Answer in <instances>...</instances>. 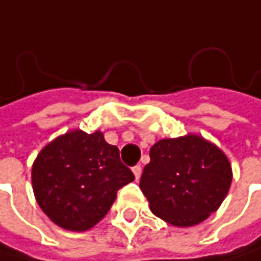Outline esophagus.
Wrapping results in <instances>:
<instances>
[{"instance_id":"esophagus-1","label":"esophagus","mask_w":261,"mask_h":261,"mask_svg":"<svg viewBox=\"0 0 261 261\" xmlns=\"http://www.w3.org/2000/svg\"><path fill=\"white\" fill-rule=\"evenodd\" d=\"M133 174H134L136 180H139L140 175H142V166H140V165H136V166L133 168Z\"/></svg>"}]
</instances>
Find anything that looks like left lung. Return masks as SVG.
I'll return each mask as SVG.
<instances>
[{
    "instance_id": "8db88e82",
    "label": "left lung",
    "mask_w": 261,
    "mask_h": 261,
    "mask_svg": "<svg viewBox=\"0 0 261 261\" xmlns=\"http://www.w3.org/2000/svg\"><path fill=\"white\" fill-rule=\"evenodd\" d=\"M140 189L151 212L175 227H190L219 208L231 184L225 154L199 136L159 140L149 151Z\"/></svg>"
}]
</instances>
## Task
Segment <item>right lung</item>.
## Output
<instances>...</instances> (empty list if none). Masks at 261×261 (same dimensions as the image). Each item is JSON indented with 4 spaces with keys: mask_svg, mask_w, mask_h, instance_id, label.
I'll return each mask as SVG.
<instances>
[{
    "mask_svg": "<svg viewBox=\"0 0 261 261\" xmlns=\"http://www.w3.org/2000/svg\"><path fill=\"white\" fill-rule=\"evenodd\" d=\"M134 174L119 157V149L101 131L66 133L37 155L31 181L37 204L59 227L86 231L110 210L121 187Z\"/></svg>",
    "mask_w": 261,
    "mask_h": 261,
    "instance_id": "add662e5",
    "label": "right lung"
}]
</instances>
